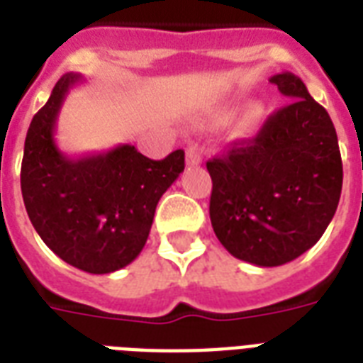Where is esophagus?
I'll list each match as a JSON object with an SVG mask.
<instances>
[{"mask_svg": "<svg viewBox=\"0 0 363 363\" xmlns=\"http://www.w3.org/2000/svg\"><path fill=\"white\" fill-rule=\"evenodd\" d=\"M203 162V152H201V148L192 145V147H188L186 150V165H199Z\"/></svg>", "mask_w": 363, "mask_h": 363, "instance_id": "esophagus-1", "label": "esophagus"}]
</instances>
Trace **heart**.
Segmentation results:
<instances>
[{
	"instance_id": "1",
	"label": "heart",
	"mask_w": 363,
	"mask_h": 363,
	"mask_svg": "<svg viewBox=\"0 0 363 363\" xmlns=\"http://www.w3.org/2000/svg\"><path fill=\"white\" fill-rule=\"evenodd\" d=\"M230 115H232V107H220V109L213 115V121L224 122ZM262 118H264V109H262L258 104L248 105L247 109L242 111V115L239 116L238 130L242 131V133H247V131L254 130V128L262 122Z\"/></svg>"
}]
</instances>
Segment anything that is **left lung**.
<instances>
[{"instance_id":"1","label":"left lung","mask_w":363,"mask_h":363,"mask_svg":"<svg viewBox=\"0 0 363 363\" xmlns=\"http://www.w3.org/2000/svg\"><path fill=\"white\" fill-rule=\"evenodd\" d=\"M290 104L250 141L207 162L209 215L235 258L275 267L309 250L332 222L343 186L337 133L328 111L294 73L269 79Z\"/></svg>"}]
</instances>
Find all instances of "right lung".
Masks as SVG:
<instances>
[{
	"instance_id": "add662e5",
	"label": "right lung",
	"mask_w": 363,
	"mask_h": 363,
	"mask_svg": "<svg viewBox=\"0 0 363 363\" xmlns=\"http://www.w3.org/2000/svg\"><path fill=\"white\" fill-rule=\"evenodd\" d=\"M82 77L65 73L30 124L20 186L31 224L56 256L104 275L139 256L160 198L184 171V150L150 160L131 145L67 158L54 141L65 96Z\"/></svg>"
}]
</instances>
